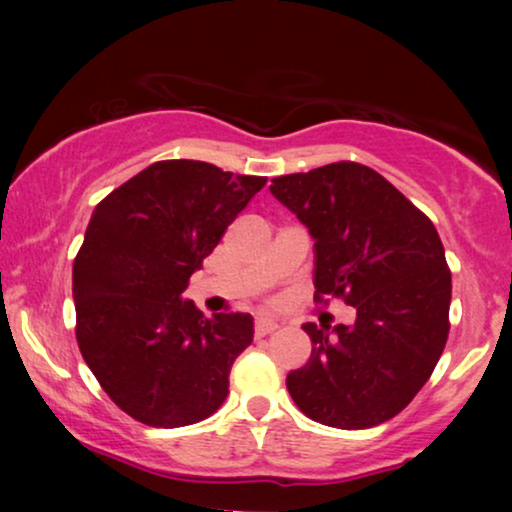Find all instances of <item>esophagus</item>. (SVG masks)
Instances as JSON below:
<instances>
[{
    "instance_id": "34e87169",
    "label": "esophagus",
    "mask_w": 512,
    "mask_h": 512,
    "mask_svg": "<svg viewBox=\"0 0 512 512\" xmlns=\"http://www.w3.org/2000/svg\"><path fill=\"white\" fill-rule=\"evenodd\" d=\"M277 328H279V324H277L275 319H270V317H258L256 324H254V331H256L258 338H263V335L277 331Z\"/></svg>"
}]
</instances>
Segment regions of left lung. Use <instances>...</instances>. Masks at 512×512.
I'll return each mask as SVG.
<instances>
[{"mask_svg": "<svg viewBox=\"0 0 512 512\" xmlns=\"http://www.w3.org/2000/svg\"><path fill=\"white\" fill-rule=\"evenodd\" d=\"M270 193L314 240V298L338 296L352 326L303 324L310 361L286 389L314 422L370 429L429 380L450 333L452 275L431 219L366 165L331 163L272 179Z\"/></svg>", "mask_w": 512, "mask_h": 512, "instance_id": "obj_1", "label": "left lung"}]
</instances>
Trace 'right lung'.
Returning <instances> with one entry per match:
<instances>
[{"instance_id": "1", "label": "right lung", "mask_w": 512, "mask_h": 512, "mask_svg": "<svg viewBox=\"0 0 512 512\" xmlns=\"http://www.w3.org/2000/svg\"><path fill=\"white\" fill-rule=\"evenodd\" d=\"M265 181L200 160H160L90 216L72 272L76 340L102 389L137 422L177 429L226 401L254 319H207L181 293Z\"/></svg>"}]
</instances>
